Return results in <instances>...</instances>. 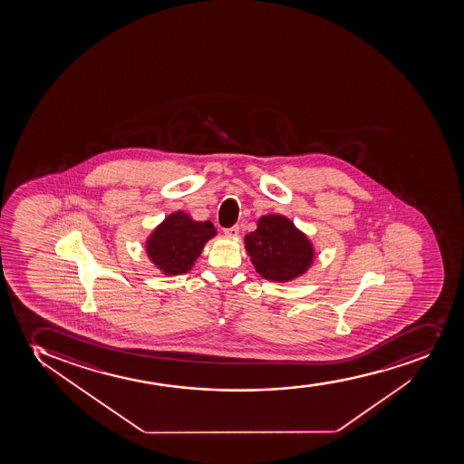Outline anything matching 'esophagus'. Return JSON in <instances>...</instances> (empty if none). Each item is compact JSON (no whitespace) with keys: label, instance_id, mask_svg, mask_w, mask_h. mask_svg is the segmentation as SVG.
Wrapping results in <instances>:
<instances>
[{"label":"esophagus","instance_id":"esophagus-1","mask_svg":"<svg viewBox=\"0 0 464 464\" xmlns=\"http://www.w3.org/2000/svg\"><path fill=\"white\" fill-rule=\"evenodd\" d=\"M225 236L228 237H237L239 236V227H231V228L224 229Z\"/></svg>","mask_w":464,"mask_h":464}]
</instances>
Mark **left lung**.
Here are the masks:
<instances>
[{
  "mask_svg": "<svg viewBox=\"0 0 464 464\" xmlns=\"http://www.w3.org/2000/svg\"><path fill=\"white\" fill-rule=\"evenodd\" d=\"M244 242L256 271L271 282H291L314 264V245L284 215L260 216L257 228Z\"/></svg>",
  "mask_w": 464,
  "mask_h": 464,
  "instance_id": "8db88e82",
  "label": "left lung"
}]
</instances>
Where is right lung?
Listing matches in <instances>:
<instances>
[{
  "label": "right lung",
  "instance_id": "add662e5",
  "mask_svg": "<svg viewBox=\"0 0 464 464\" xmlns=\"http://www.w3.org/2000/svg\"><path fill=\"white\" fill-rule=\"evenodd\" d=\"M216 235L218 229L209 220L199 222L178 209L150 233L145 253L162 275H185L195 266L205 244Z\"/></svg>",
  "mask_w": 464,
  "mask_h": 464
}]
</instances>
